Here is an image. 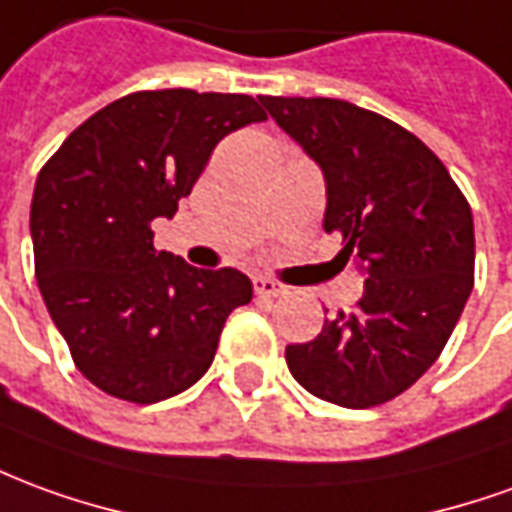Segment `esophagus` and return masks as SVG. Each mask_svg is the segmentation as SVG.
Masks as SVG:
<instances>
[{
    "label": "esophagus",
    "instance_id": "1",
    "mask_svg": "<svg viewBox=\"0 0 512 512\" xmlns=\"http://www.w3.org/2000/svg\"><path fill=\"white\" fill-rule=\"evenodd\" d=\"M288 291L282 282L271 280V277H255V293L260 299H274V296H282Z\"/></svg>",
    "mask_w": 512,
    "mask_h": 512
}]
</instances>
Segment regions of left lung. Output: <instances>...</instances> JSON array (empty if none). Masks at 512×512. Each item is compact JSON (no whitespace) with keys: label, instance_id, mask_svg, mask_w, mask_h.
Returning a JSON list of instances; mask_svg holds the SVG:
<instances>
[{"label":"left lung","instance_id":"1","mask_svg":"<svg viewBox=\"0 0 512 512\" xmlns=\"http://www.w3.org/2000/svg\"><path fill=\"white\" fill-rule=\"evenodd\" d=\"M327 180L324 230L366 268V291L313 341L291 343L293 380L366 410L405 393L441 357L474 288V219L438 155L374 110L324 96H260Z\"/></svg>","mask_w":512,"mask_h":512}]
</instances>
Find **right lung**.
Segmentation results:
<instances>
[{
	"instance_id": "obj_1",
	"label": "right lung",
	"mask_w": 512,
	"mask_h": 512,
	"mask_svg": "<svg viewBox=\"0 0 512 512\" xmlns=\"http://www.w3.org/2000/svg\"><path fill=\"white\" fill-rule=\"evenodd\" d=\"M266 121L246 94L135 91L82 121L44 163L30 210L35 280L71 360L99 391L152 405L205 374L224 321L252 302L235 268L157 252L224 135Z\"/></svg>"
}]
</instances>
